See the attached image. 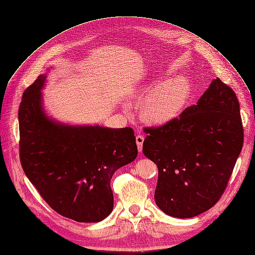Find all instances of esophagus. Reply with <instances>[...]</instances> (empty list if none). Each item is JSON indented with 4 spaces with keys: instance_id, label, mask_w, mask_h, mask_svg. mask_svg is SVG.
I'll return each mask as SVG.
<instances>
[{
    "instance_id": "34e87169",
    "label": "esophagus",
    "mask_w": 255,
    "mask_h": 255,
    "mask_svg": "<svg viewBox=\"0 0 255 255\" xmlns=\"http://www.w3.org/2000/svg\"><path fill=\"white\" fill-rule=\"evenodd\" d=\"M135 139H136L137 149H138L139 152H141L142 151V142H143V139H145V137H143V135H141V134H138V135H136Z\"/></svg>"
}]
</instances>
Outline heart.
Masks as SVG:
<instances>
[{
  "label": "heart",
  "instance_id": "heart-1",
  "mask_svg": "<svg viewBox=\"0 0 255 255\" xmlns=\"http://www.w3.org/2000/svg\"><path fill=\"white\" fill-rule=\"evenodd\" d=\"M190 95L189 81L176 78L160 85L146 86L140 93L146 98L142 117L151 123H167L179 116Z\"/></svg>",
  "mask_w": 255,
  "mask_h": 255
}]
</instances>
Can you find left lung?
<instances>
[{"label":"left lung","mask_w":255,"mask_h":255,"mask_svg":"<svg viewBox=\"0 0 255 255\" xmlns=\"http://www.w3.org/2000/svg\"><path fill=\"white\" fill-rule=\"evenodd\" d=\"M143 131L148 136L142 152L158 168L156 205L181 219L212 208L226 189L244 141L240 103L232 88L217 78L196 105Z\"/></svg>","instance_id":"1"}]
</instances>
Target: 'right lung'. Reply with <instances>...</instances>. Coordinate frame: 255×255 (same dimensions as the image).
<instances>
[{
  "mask_svg": "<svg viewBox=\"0 0 255 255\" xmlns=\"http://www.w3.org/2000/svg\"><path fill=\"white\" fill-rule=\"evenodd\" d=\"M45 80L38 76L19 104L21 168L55 212L77 222H100L114 208V173L137 156L134 131L53 122L41 107Z\"/></svg>",
  "mask_w": 255,
  "mask_h": 255,
  "instance_id": "right-lung-1",
  "label": "right lung"
}]
</instances>
